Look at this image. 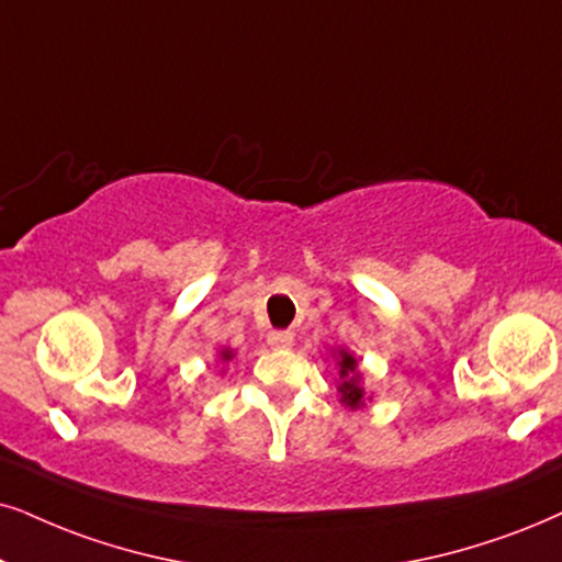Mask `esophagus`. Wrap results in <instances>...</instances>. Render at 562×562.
Returning <instances> with one entry per match:
<instances>
[{"label":"esophagus","mask_w":562,"mask_h":562,"mask_svg":"<svg viewBox=\"0 0 562 562\" xmlns=\"http://www.w3.org/2000/svg\"><path fill=\"white\" fill-rule=\"evenodd\" d=\"M267 342H269V347H274V350H288V347L293 345V331H285V329L269 331Z\"/></svg>","instance_id":"esophagus-1"}]
</instances>
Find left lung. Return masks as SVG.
<instances>
[{"instance_id":"1","label":"left lung","mask_w":562,"mask_h":562,"mask_svg":"<svg viewBox=\"0 0 562 562\" xmlns=\"http://www.w3.org/2000/svg\"><path fill=\"white\" fill-rule=\"evenodd\" d=\"M339 392H342V402L347 407H360L363 404V389H360V373H358V360L352 355L339 352Z\"/></svg>"}]
</instances>
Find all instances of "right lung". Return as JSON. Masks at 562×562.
Instances as JSON below:
<instances>
[{
	"label": "right lung",
	"mask_w": 562,
	"mask_h": 562,
	"mask_svg": "<svg viewBox=\"0 0 562 562\" xmlns=\"http://www.w3.org/2000/svg\"><path fill=\"white\" fill-rule=\"evenodd\" d=\"M233 358V352L231 350H223V360H231Z\"/></svg>",
	"instance_id": "right-lung-1"
}]
</instances>
